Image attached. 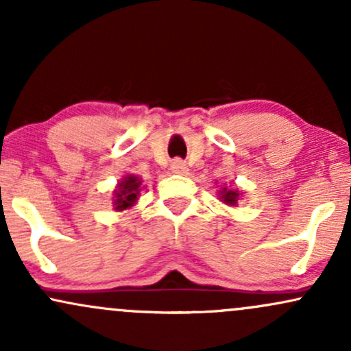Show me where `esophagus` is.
I'll use <instances>...</instances> for the list:
<instances>
[{"label": "esophagus", "mask_w": 351, "mask_h": 351, "mask_svg": "<svg viewBox=\"0 0 351 351\" xmlns=\"http://www.w3.org/2000/svg\"><path fill=\"white\" fill-rule=\"evenodd\" d=\"M170 170L171 173H175V175H186L188 167L186 163L181 162V160H175V162H171L170 165Z\"/></svg>", "instance_id": "34e87169"}]
</instances>
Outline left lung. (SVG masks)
<instances>
[{
    "label": "left lung",
    "instance_id": "left-lung-1",
    "mask_svg": "<svg viewBox=\"0 0 351 351\" xmlns=\"http://www.w3.org/2000/svg\"><path fill=\"white\" fill-rule=\"evenodd\" d=\"M217 199L221 201V203L228 204V206H237V203H239L241 199H243V191H241L237 186H226V184H223L219 189H217Z\"/></svg>",
    "mask_w": 351,
    "mask_h": 351
}]
</instances>
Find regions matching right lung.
I'll return each instance as SVG.
<instances>
[{
	"mask_svg": "<svg viewBox=\"0 0 351 351\" xmlns=\"http://www.w3.org/2000/svg\"><path fill=\"white\" fill-rule=\"evenodd\" d=\"M145 186L142 178L136 175H125L119 180L114 191H112V206L115 211H125L134 208L138 201L140 193Z\"/></svg>",
	"mask_w": 351,
	"mask_h": 351,
	"instance_id": "1",
	"label": "right lung"
}]
</instances>
